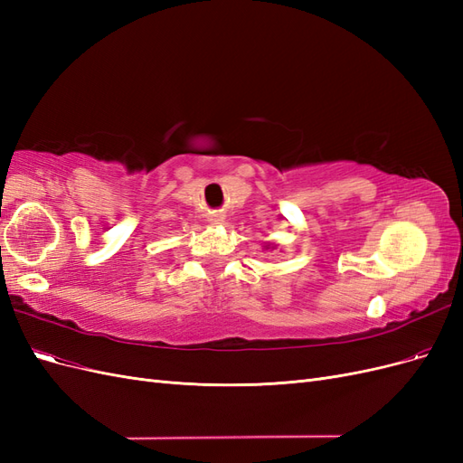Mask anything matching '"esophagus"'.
Listing matches in <instances>:
<instances>
[{
  "label": "esophagus",
  "instance_id": "34e87169",
  "mask_svg": "<svg viewBox=\"0 0 463 463\" xmlns=\"http://www.w3.org/2000/svg\"><path fill=\"white\" fill-rule=\"evenodd\" d=\"M210 222H213V223H222L223 216L222 214H213V216H210Z\"/></svg>",
  "mask_w": 463,
  "mask_h": 463
}]
</instances>
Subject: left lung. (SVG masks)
<instances>
[{
    "instance_id": "8db88e82",
    "label": "left lung",
    "mask_w": 463,
    "mask_h": 463,
    "mask_svg": "<svg viewBox=\"0 0 463 463\" xmlns=\"http://www.w3.org/2000/svg\"><path fill=\"white\" fill-rule=\"evenodd\" d=\"M262 247H264L266 250H272V249H276V245H274V243H264Z\"/></svg>"
}]
</instances>
